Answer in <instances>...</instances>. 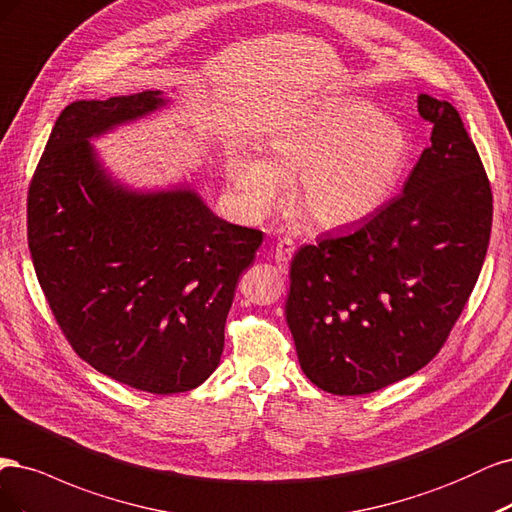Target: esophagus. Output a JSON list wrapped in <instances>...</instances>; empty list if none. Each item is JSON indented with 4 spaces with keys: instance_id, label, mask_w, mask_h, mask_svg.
<instances>
[{
    "instance_id": "34e87169",
    "label": "esophagus",
    "mask_w": 512,
    "mask_h": 512,
    "mask_svg": "<svg viewBox=\"0 0 512 512\" xmlns=\"http://www.w3.org/2000/svg\"><path fill=\"white\" fill-rule=\"evenodd\" d=\"M293 253H295V244H293V240H289V238H280L278 242H276V249H274V261H276V266L280 268V270H287V266H289V261H291V257H293Z\"/></svg>"
}]
</instances>
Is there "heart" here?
I'll return each instance as SVG.
<instances>
[{
    "mask_svg": "<svg viewBox=\"0 0 512 512\" xmlns=\"http://www.w3.org/2000/svg\"><path fill=\"white\" fill-rule=\"evenodd\" d=\"M410 159L406 129L364 100L312 108L266 140V159L236 151L227 178L244 214L259 219L293 180V202L325 229L368 221L398 189Z\"/></svg>",
    "mask_w": 512,
    "mask_h": 512,
    "instance_id": "obj_1",
    "label": "heart"
}]
</instances>
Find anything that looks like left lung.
Returning a JSON list of instances; mask_svg holds the SVG:
<instances>
[{"mask_svg": "<svg viewBox=\"0 0 512 512\" xmlns=\"http://www.w3.org/2000/svg\"><path fill=\"white\" fill-rule=\"evenodd\" d=\"M417 106L432 144L402 195L291 261L287 325L327 393H372L430 364L483 268L493 197L481 157L449 102L421 93Z\"/></svg>", "mask_w": 512, "mask_h": 512, "instance_id": "left-lung-1", "label": "left lung"}]
</instances>
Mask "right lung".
Listing matches in <instances>:
<instances>
[{
  "instance_id": "add662e5",
  "label": "right lung",
  "mask_w": 512,
  "mask_h": 512,
  "mask_svg": "<svg viewBox=\"0 0 512 512\" xmlns=\"http://www.w3.org/2000/svg\"><path fill=\"white\" fill-rule=\"evenodd\" d=\"M166 104L161 91L70 104L27 195L29 253L63 336L97 372L157 395L217 370L238 278L263 240L189 185L136 191L106 172L89 140Z\"/></svg>"
}]
</instances>
